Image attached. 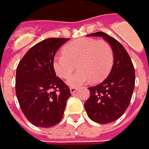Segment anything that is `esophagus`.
Segmentation results:
<instances>
[{"label": "esophagus", "instance_id": "obj_1", "mask_svg": "<svg viewBox=\"0 0 149 149\" xmlns=\"http://www.w3.org/2000/svg\"><path fill=\"white\" fill-rule=\"evenodd\" d=\"M77 91V87H71L70 88V91H71V93H74Z\"/></svg>", "mask_w": 149, "mask_h": 149}]
</instances>
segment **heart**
<instances>
[{
	"instance_id": "1",
	"label": "heart",
	"mask_w": 149,
	"mask_h": 149,
	"mask_svg": "<svg viewBox=\"0 0 149 149\" xmlns=\"http://www.w3.org/2000/svg\"><path fill=\"white\" fill-rule=\"evenodd\" d=\"M78 71L69 80L68 85L77 86L91 81L100 82L109 75L114 64L113 49L108 42L84 38L69 42L57 55L53 67L62 79H68L76 68Z\"/></svg>"
}]
</instances>
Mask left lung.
<instances>
[{"mask_svg": "<svg viewBox=\"0 0 149 149\" xmlns=\"http://www.w3.org/2000/svg\"><path fill=\"white\" fill-rule=\"evenodd\" d=\"M89 35L103 37L114 53V65L110 74L101 83L89 87L90 96L84 104L91 120L108 124L118 120L130 105L135 84L134 68L129 54L118 40L104 32Z\"/></svg>", "mask_w": 149, "mask_h": 149, "instance_id": "1", "label": "left lung"}]
</instances>
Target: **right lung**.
<instances>
[{
  "label": "right lung",
  "mask_w": 149,
  "mask_h": 149,
  "mask_svg": "<svg viewBox=\"0 0 149 149\" xmlns=\"http://www.w3.org/2000/svg\"><path fill=\"white\" fill-rule=\"evenodd\" d=\"M65 38H49L29 49L16 68L15 92L23 114L37 127L49 128L63 119L69 86L53 67L58 49L68 41Z\"/></svg>",
  "instance_id": "1"
}]
</instances>
